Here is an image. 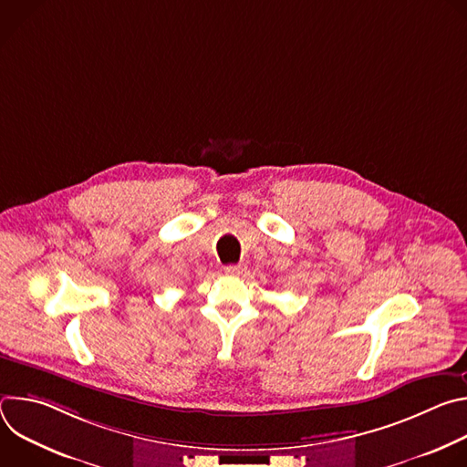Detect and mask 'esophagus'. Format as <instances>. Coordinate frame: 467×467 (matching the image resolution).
Masks as SVG:
<instances>
[{
  "mask_svg": "<svg viewBox=\"0 0 467 467\" xmlns=\"http://www.w3.org/2000/svg\"><path fill=\"white\" fill-rule=\"evenodd\" d=\"M245 272V265L244 264H231V265H225V274L227 275H233V277H238Z\"/></svg>",
  "mask_w": 467,
  "mask_h": 467,
  "instance_id": "34e87169",
  "label": "esophagus"
}]
</instances>
